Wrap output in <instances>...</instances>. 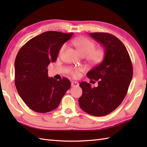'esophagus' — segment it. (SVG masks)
Returning <instances> with one entry per match:
<instances>
[{"label": "esophagus", "instance_id": "esophagus-1", "mask_svg": "<svg viewBox=\"0 0 147 147\" xmlns=\"http://www.w3.org/2000/svg\"><path fill=\"white\" fill-rule=\"evenodd\" d=\"M79 85V83L77 82H71V86L74 87V86H78Z\"/></svg>", "mask_w": 147, "mask_h": 147}]
</instances>
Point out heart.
I'll use <instances>...</instances> for the list:
<instances>
[{"instance_id":"b5f03b06","label":"heart","mask_w":147,"mask_h":147,"mask_svg":"<svg viewBox=\"0 0 147 147\" xmlns=\"http://www.w3.org/2000/svg\"><path fill=\"white\" fill-rule=\"evenodd\" d=\"M72 43L79 51L80 54L82 56L86 55L87 60L92 64L99 63L105 57V49L103 47L95 49V43L85 37H78L74 39L72 41ZM66 48L67 45L64 44L59 50V54H63ZM81 71H82V69L80 67L72 69L71 70V74L73 76L78 78L80 76Z\"/></svg>"}]
</instances>
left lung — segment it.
<instances>
[{
	"label": "left lung",
	"instance_id": "1",
	"mask_svg": "<svg viewBox=\"0 0 147 147\" xmlns=\"http://www.w3.org/2000/svg\"><path fill=\"white\" fill-rule=\"evenodd\" d=\"M90 36L105 50L100 63L86 74L91 80L98 81L92 88L82 82V95L78 100L83 111L94 116H103L114 111L123 102L133 77V65L126 48L119 39L107 33H90Z\"/></svg>",
	"mask_w": 147,
	"mask_h": 147
}]
</instances>
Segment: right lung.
<instances>
[{"label":"right lung","instance_id":"right-lung-1","mask_svg":"<svg viewBox=\"0 0 147 147\" xmlns=\"http://www.w3.org/2000/svg\"><path fill=\"white\" fill-rule=\"evenodd\" d=\"M73 33L50 31L30 40L19 51L14 62L15 85L20 97L33 111L45 113L54 110L71 87L63 78L48 76V65L55 62L59 50Z\"/></svg>","mask_w":147,"mask_h":147}]
</instances>
